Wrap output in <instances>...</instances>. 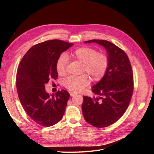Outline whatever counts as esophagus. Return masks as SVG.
Masks as SVG:
<instances>
[{"label": "esophagus", "mask_w": 154, "mask_h": 154, "mask_svg": "<svg viewBox=\"0 0 154 154\" xmlns=\"http://www.w3.org/2000/svg\"><path fill=\"white\" fill-rule=\"evenodd\" d=\"M76 94H76V93H74V92H70V95L71 97L74 96V95H75Z\"/></svg>", "instance_id": "1"}]
</instances>
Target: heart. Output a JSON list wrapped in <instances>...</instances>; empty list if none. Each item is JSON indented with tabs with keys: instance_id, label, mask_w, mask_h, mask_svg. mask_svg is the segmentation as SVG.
<instances>
[{
	"instance_id": "obj_1",
	"label": "heart",
	"mask_w": 154,
	"mask_h": 154,
	"mask_svg": "<svg viewBox=\"0 0 154 154\" xmlns=\"http://www.w3.org/2000/svg\"><path fill=\"white\" fill-rule=\"evenodd\" d=\"M74 60L83 63L82 72L89 75L94 82H99L106 74L109 65V57L103 53H99L97 50L90 47H79L71 53ZM68 64V57L61 54L56 61V70L60 75L66 72ZM87 74H83L77 77L70 76L63 80V85L68 90L79 92L90 83V78Z\"/></svg>"
}]
</instances>
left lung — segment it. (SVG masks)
Segmentation results:
<instances>
[{
	"label": "left lung",
	"instance_id": "left-lung-1",
	"mask_svg": "<svg viewBox=\"0 0 154 154\" xmlns=\"http://www.w3.org/2000/svg\"><path fill=\"white\" fill-rule=\"evenodd\" d=\"M107 50L109 65L106 74L92 88L99 95L93 99L83 96L82 106L86 122L97 128L108 127L120 119L131 102L134 91L132 66L126 53L120 48L104 40H91Z\"/></svg>",
	"mask_w": 154,
	"mask_h": 154
}]
</instances>
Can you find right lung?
<instances>
[{"instance_id": "right-lung-1", "label": "right lung", "mask_w": 154, "mask_h": 154, "mask_svg": "<svg viewBox=\"0 0 154 154\" xmlns=\"http://www.w3.org/2000/svg\"><path fill=\"white\" fill-rule=\"evenodd\" d=\"M73 44L55 39L32 47L24 55L18 67L16 87L22 107L38 125L50 127L62 119L70 97L66 90L55 95L45 91V85L56 80V61Z\"/></svg>"}]
</instances>
